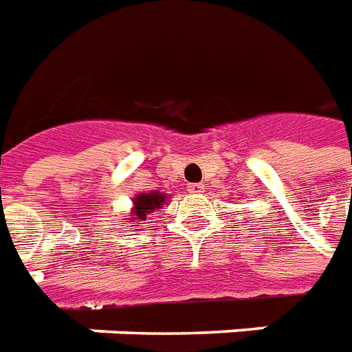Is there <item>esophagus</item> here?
Returning <instances> with one entry per match:
<instances>
[{
  "label": "esophagus",
  "instance_id": "obj_1",
  "mask_svg": "<svg viewBox=\"0 0 352 352\" xmlns=\"http://www.w3.org/2000/svg\"><path fill=\"white\" fill-rule=\"evenodd\" d=\"M188 191L189 193H193V195H199V193H203L204 191V184H189Z\"/></svg>",
  "mask_w": 352,
  "mask_h": 352
}]
</instances>
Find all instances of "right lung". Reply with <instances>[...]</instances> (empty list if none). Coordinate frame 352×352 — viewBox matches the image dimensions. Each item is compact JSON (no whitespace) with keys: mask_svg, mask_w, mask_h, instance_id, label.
<instances>
[{"mask_svg":"<svg viewBox=\"0 0 352 352\" xmlns=\"http://www.w3.org/2000/svg\"><path fill=\"white\" fill-rule=\"evenodd\" d=\"M164 203L163 193H140L134 199V220H146L149 212H153L155 208H161V204Z\"/></svg>","mask_w":352,"mask_h":352,"instance_id":"right-lung-1","label":"right lung"}]
</instances>
